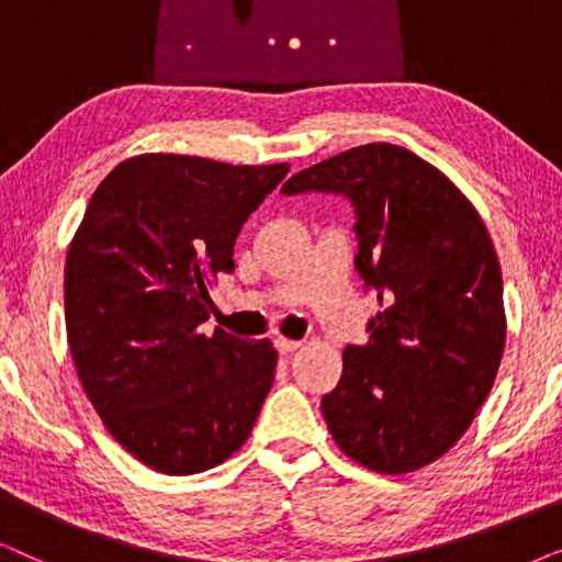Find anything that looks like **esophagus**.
<instances>
[{
    "label": "esophagus",
    "instance_id": "1",
    "mask_svg": "<svg viewBox=\"0 0 562 562\" xmlns=\"http://www.w3.org/2000/svg\"><path fill=\"white\" fill-rule=\"evenodd\" d=\"M299 348H302V342L286 340V337H276V350H279L281 356H289V352H294Z\"/></svg>",
    "mask_w": 562,
    "mask_h": 562
}]
</instances>
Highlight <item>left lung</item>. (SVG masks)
Instances as JSON below:
<instances>
[{"label":"left lung","mask_w":562,"mask_h":562,"mask_svg":"<svg viewBox=\"0 0 562 562\" xmlns=\"http://www.w3.org/2000/svg\"><path fill=\"white\" fill-rule=\"evenodd\" d=\"M281 191L350 196L356 266L379 291L371 337L342 350L340 383L322 398L337 448L383 475L435 463L471 427L504 356L502 266L479 210L391 143L337 153Z\"/></svg>","instance_id":"obj_1"}]
</instances>
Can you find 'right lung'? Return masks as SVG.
Instances as JSON below:
<instances>
[{
	"label": "right lung",
	"instance_id": "add662e5",
	"mask_svg": "<svg viewBox=\"0 0 562 562\" xmlns=\"http://www.w3.org/2000/svg\"><path fill=\"white\" fill-rule=\"evenodd\" d=\"M289 164L143 153L106 173L68 245L66 337L106 432L166 475L210 471L248 440L271 391V340L202 333L206 283L233 271L243 222Z\"/></svg>",
	"mask_w": 562,
	"mask_h": 562
}]
</instances>
